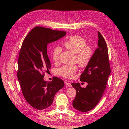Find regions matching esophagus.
Returning a JSON list of instances; mask_svg holds the SVG:
<instances>
[{
    "label": "esophagus",
    "mask_w": 129,
    "mask_h": 129,
    "mask_svg": "<svg viewBox=\"0 0 129 129\" xmlns=\"http://www.w3.org/2000/svg\"><path fill=\"white\" fill-rule=\"evenodd\" d=\"M66 86H68V87H71V85L70 83H67V82H66Z\"/></svg>",
    "instance_id": "obj_1"
}]
</instances>
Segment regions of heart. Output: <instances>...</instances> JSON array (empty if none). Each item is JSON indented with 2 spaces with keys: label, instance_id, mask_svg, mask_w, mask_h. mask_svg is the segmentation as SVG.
<instances>
[{
  "label": "heart",
  "instance_id": "obj_1",
  "mask_svg": "<svg viewBox=\"0 0 129 129\" xmlns=\"http://www.w3.org/2000/svg\"><path fill=\"white\" fill-rule=\"evenodd\" d=\"M63 45L72 52L76 54V62L81 67H86L89 63L93 54V49L87 45L86 39L81 36L75 35L70 36ZM62 49L59 46L55 47L52 51V58L54 61L57 62L60 57ZM78 70L76 65H64L58 70L59 74L65 78L72 79Z\"/></svg>",
  "mask_w": 129,
  "mask_h": 129
}]
</instances>
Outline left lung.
Here are the masks:
<instances>
[{"label":"left lung","mask_w":129,"mask_h":129,"mask_svg":"<svg viewBox=\"0 0 129 129\" xmlns=\"http://www.w3.org/2000/svg\"><path fill=\"white\" fill-rule=\"evenodd\" d=\"M98 33V48L80 77L81 82L87 83L86 87L82 88L79 83L71 84L77 92L73 107L83 112L90 111L99 103L111 73L106 43L100 31Z\"/></svg>","instance_id":"1"}]
</instances>
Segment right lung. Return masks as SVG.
I'll use <instances>...</instances> for the list:
<instances>
[{"mask_svg": "<svg viewBox=\"0 0 129 129\" xmlns=\"http://www.w3.org/2000/svg\"><path fill=\"white\" fill-rule=\"evenodd\" d=\"M66 34L64 31L36 26L23 41L18 58L17 77L25 99L36 109L49 107L55 94L64 86V81L57 77H53L51 82L45 81L44 71L50 68L48 44Z\"/></svg>", "mask_w": 129, "mask_h": 129, "instance_id": "add662e5", "label": "right lung"}]
</instances>
